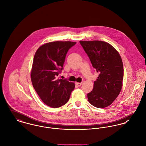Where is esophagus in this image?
Instances as JSON below:
<instances>
[{
	"label": "esophagus",
	"instance_id": "1",
	"mask_svg": "<svg viewBox=\"0 0 146 146\" xmlns=\"http://www.w3.org/2000/svg\"><path fill=\"white\" fill-rule=\"evenodd\" d=\"M82 82H81V83H79V82H76V84L77 85V86H81V85L82 84Z\"/></svg>",
	"mask_w": 146,
	"mask_h": 146
}]
</instances>
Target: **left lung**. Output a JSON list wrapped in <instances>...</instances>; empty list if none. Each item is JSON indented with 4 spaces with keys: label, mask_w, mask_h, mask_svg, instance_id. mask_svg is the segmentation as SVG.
Listing matches in <instances>:
<instances>
[{
    "label": "left lung",
    "mask_w": 146,
    "mask_h": 146,
    "mask_svg": "<svg viewBox=\"0 0 146 146\" xmlns=\"http://www.w3.org/2000/svg\"><path fill=\"white\" fill-rule=\"evenodd\" d=\"M93 67L99 73L92 91L87 94L89 102L102 109L110 105L123 86L124 68L118 51L102 41H80Z\"/></svg>",
    "instance_id": "obj_1"
}]
</instances>
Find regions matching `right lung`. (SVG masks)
<instances>
[{
    "label": "right lung",
    "instance_id": "add662e5",
    "mask_svg": "<svg viewBox=\"0 0 146 146\" xmlns=\"http://www.w3.org/2000/svg\"><path fill=\"white\" fill-rule=\"evenodd\" d=\"M76 44L72 41L48 42L35 52L31 72L32 83L41 100L51 108L65 105L75 87L74 83L57 76L63 69L68 50Z\"/></svg>",
    "mask_w": 146,
    "mask_h": 146
}]
</instances>
